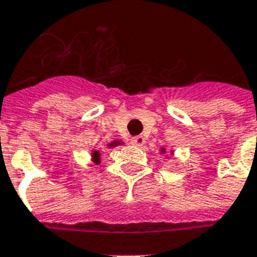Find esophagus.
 <instances>
[{"mask_svg":"<svg viewBox=\"0 0 257 257\" xmlns=\"http://www.w3.org/2000/svg\"><path fill=\"white\" fill-rule=\"evenodd\" d=\"M131 143L134 146H143L145 145V138L143 136H134L131 139Z\"/></svg>","mask_w":257,"mask_h":257,"instance_id":"34e87169","label":"esophagus"}]
</instances>
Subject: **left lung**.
Wrapping results in <instances>:
<instances>
[{
    "label": "left lung",
    "mask_w": 257,
    "mask_h": 257,
    "mask_svg": "<svg viewBox=\"0 0 257 257\" xmlns=\"http://www.w3.org/2000/svg\"><path fill=\"white\" fill-rule=\"evenodd\" d=\"M162 153V154H167V150H165V149H164V147H162L161 150H160ZM171 154H175V153H173V150H171ZM168 157V156H167Z\"/></svg>",
    "instance_id": "1"
}]
</instances>
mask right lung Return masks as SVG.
I'll return each mask as SVG.
<instances>
[{
  "mask_svg": "<svg viewBox=\"0 0 257 257\" xmlns=\"http://www.w3.org/2000/svg\"><path fill=\"white\" fill-rule=\"evenodd\" d=\"M123 145L122 140H112V142H110V143H107L106 147H117V146H121ZM90 156H92V161L95 162V164H99L100 162V151L99 150H93L92 153H90Z\"/></svg>",
  "mask_w": 257,
  "mask_h": 257,
  "instance_id": "1",
  "label": "right lung"
}]
</instances>
